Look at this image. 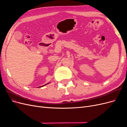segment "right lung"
<instances>
[{
    "mask_svg": "<svg viewBox=\"0 0 127 127\" xmlns=\"http://www.w3.org/2000/svg\"><path fill=\"white\" fill-rule=\"evenodd\" d=\"M49 83H48V84H45V85H43V86H40V87H43V86H45V85H47V84H48Z\"/></svg>",
    "mask_w": 127,
    "mask_h": 127,
    "instance_id": "right-lung-1",
    "label": "right lung"
}]
</instances>
